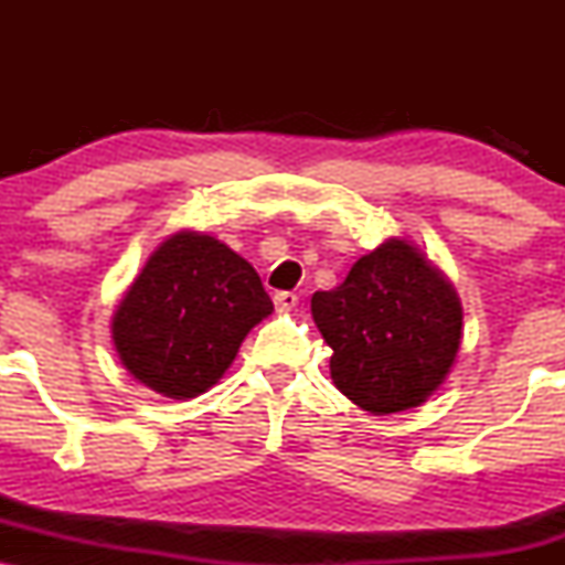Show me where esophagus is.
Listing matches in <instances>:
<instances>
[{
	"label": "esophagus",
	"mask_w": 565,
	"mask_h": 565,
	"mask_svg": "<svg viewBox=\"0 0 565 565\" xmlns=\"http://www.w3.org/2000/svg\"><path fill=\"white\" fill-rule=\"evenodd\" d=\"M274 302H276V310H281V313H291V310L297 308V302H300V297H297L295 291H276Z\"/></svg>",
	"instance_id": "obj_1"
}]
</instances>
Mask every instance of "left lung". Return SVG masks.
Masks as SVG:
<instances>
[{
    "mask_svg": "<svg viewBox=\"0 0 565 565\" xmlns=\"http://www.w3.org/2000/svg\"><path fill=\"white\" fill-rule=\"evenodd\" d=\"M310 313L332 348L337 391L377 417L423 406L462 345L457 289L401 236L359 257L340 287L316 291Z\"/></svg>",
    "mask_w": 565,
    "mask_h": 565,
    "instance_id": "left-lung-1",
    "label": "left lung"
}]
</instances>
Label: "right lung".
<instances>
[{
	"label": "right lung",
	"mask_w": 565,
	"mask_h": 565,
	"mask_svg": "<svg viewBox=\"0 0 565 565\" xmlns=\"http://www.w3.org/2000/svg\"><path fill=\"white\" fill-rule=\"evenodd\" d=\"M274 313L260 276L201 231H174L151 252L111 316L121 366L153 393L196 398L228 372L244 337Z\"/></svg>",
	"instance_id": "right-lung-1"
}]
</instances>
